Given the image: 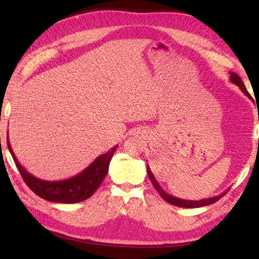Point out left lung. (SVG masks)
Returning a JSON list of instances; mask_svg holds the SVG:
<instances>
[{
    "mask_svg": "<svg viewBox=\"0 0 259 259\" xmlns=\"http://www.w3.org/2000/svg\"><path fill=\"white\" fill-rule=\"evenodd\" d=\"M230 81L232 83H234L235 85H238L241 91L247 96V97L252 100L251 96L249 95V93L247 91V89H245V87L243 84L242 80H241V77L238 75V74L234 73V72H230ZM147 175L148 177H150L151 182L153 184V186L155 187V190L157 191V193L161 195V198L163 199L164 201H166V202L170 203V204H174V205H177V207H182V208H200V207H204V205H209V204H212L216 202V201H218L219 199L222 198L223 195H225L227 191L226 190L222 193V194L219 195H216V196H212V198H208V199H203V200H185V199H179V198H176V196H174L171 194H168L163 188L161 187V185L159 184V182L156 181V178L154 177V175H153V172L151 171V168L150 165L147 164Z\"/></svg>",
    "mask_w": 259,
    "mask_h": 259,
    "instance_id": "1",
    "label": "left lung"
}]
</instances>
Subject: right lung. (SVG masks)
Here are the masks:
<instances>
[{"label": "right lung", "instance_id": "add662e5", "mask_svg": "<svg viewBox=\"0 0 259 259\" xmlns=\"http://www.w3.org/2000/svg\"><path fill=\"white\" fill-rule=\"evenodd\" d=\"M8 147L14 161L23 177L24 182L35 194L51 202L59 203H76L90 198L97 191L100 184L104 181L108 172L109 162H111L114 152L119 145L112 147L108 152L99 155L91 162L84 170L71 178L61 179V181H45L33 176L26 171V169L17 160L14 151H12L9 136L7 137Z\"/></svg>", "mask_w": 259, "mask_h": 259}]
</instances>
